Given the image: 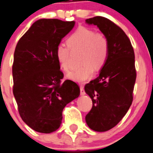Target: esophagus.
Returning <instances> with one entry per match:
<instances>
[{
  "label": "esophagus",
  "instance_id": "34e87169",
  "mask_svg": "<svg viewBox=\"0 0 153 153\" xmlns=\"http://www.w3.org/2000/svg\"><path fill=\"white\" fill-rule=\"evenodd\" d=\"M85 94H86V92H85V90H84L83 86H80V95L81 96H84Z\"/></svg>",
  "mask_w": 153,
  "mask_h": 153
}]
</instances>
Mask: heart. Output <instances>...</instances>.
Listing matches in <instances>:
<instances>
[{"label":"heart","instance_id":"obj_1","mask_svg":"<svg viewBox=\"0 0 153 153\" xmlns=\"http://www.w3.org/2000/svg\"><path fill=\"white\" fill-rule=\"evenodd\" d=\"M67 45L57 46L55 55L61 69L70 70L69 55L71 50H81L79 67H76L67 75L68 79L76 82H86L92 77L94 69L99 71L105 65L109 56V42L105 34L96 33L93 29L80 26L71 33Z\"/></svg>","mask_w":153,"mask_h":153}]
</instances>
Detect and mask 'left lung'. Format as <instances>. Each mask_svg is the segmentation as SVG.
<instances>
[{
	"label": "left lung",
	"mask_w": 153,
	"mask_h": 153,
	"mask_svg": "<svg viewBox=\"0 0 153 153\" xmlns=\"http://www.w3.org/2000/svg\"><path fill=\"white\" fill-rule=\"evenodd\" d=\"M86 22L97 26L109 42L105 65L99 76L85 86V92L92 101L86 124L93 131L104 132L115 127L132 104L137 77L135 55L129 38L110 19L95 16Z\"/></svg>",
	"instance_id": "1"
}]
</instances>
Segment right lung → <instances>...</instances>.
I'll list each match as a JSON object with an SVG mask.
<instances>
[{
  "label": "right lung",
  "mask_w": 153,
  "mask_h": 153,
  "mask_svg": "<svg viewBox=\"0 0 153 153\" xmlns=\"http://www.w3.org/2000/svg\"><path fill=\"white\" fill-rule=\"evenodd\" d=\"M74 21L41 19L18 42L13 56V92L19 115L29 127L50 134L61 126L66 105L80 93L67 79L55 55L56 48L72 30Z\"/></svg>",
  "instance_id": "1"
}]
</instances>
